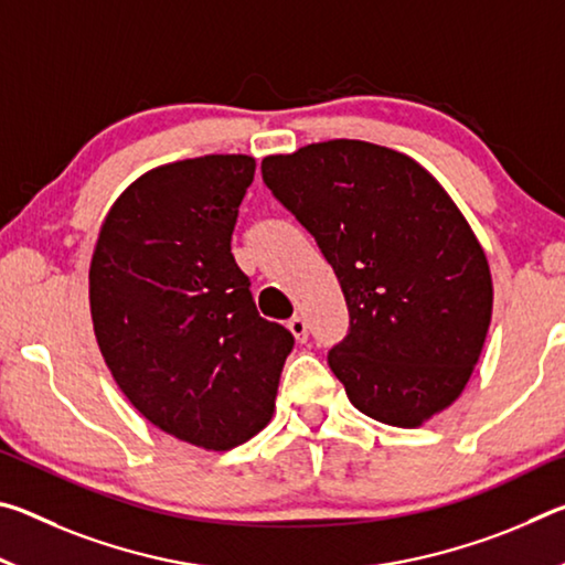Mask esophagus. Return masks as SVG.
<instances>
[{
    "label": "esophagus",
    "instance_id": "1",
    "mask_svg": "<svg viewBox=\"0 0 565 565\" xmlns=\"http://www.w3.org/2000/svg\"><path fill=\"white\" fill-rule=\"evenodd\" d=\"M289 331L294 333V339L303 343L306 339H309V327H306V321L301 317H294L289 319Z\"/></svg>",
    "mask_w": 565,
    "mask_h": 565
}]
</instances>
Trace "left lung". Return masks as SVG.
<instances>
[{
	"instance_id": "obj_1",
	"label": "left lung",
	"mask_w": 565,
	"mask_h": 565,
	"mask_svg": "<svg viewBox=\"0 0 565 565\" xmlns=\"http://www.w3.org/2000/svg\"><path fill=\"white\" fill-rule=\"evenodd\" d=\"M262 174L339 276L351 331L329 366L361 414L418 428L463 394L493 313L491 266L431 171L359 139L271 154Z\"/></svg>"
}]
</instances>
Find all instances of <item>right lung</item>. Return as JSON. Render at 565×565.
Here are the masks:
<instances>
[{
  "mask_svg": "<svg viewBox=\"0 0 565 565\" xmlns=\"http://www.w3.org/2000/svg\"><path fill=\"white\" fill-rule=\"evenodd\" d=\"M256 159L149 169L111 204L89 266L94 337L129 404L206 451L269 424L294 337L256 311L232 254Z\"/></svg>",
  "mask_w": 565,
  "mask_h": 565,
  "instance_id": "obj_1",
  "label": "right lung"
}]
</instances>
